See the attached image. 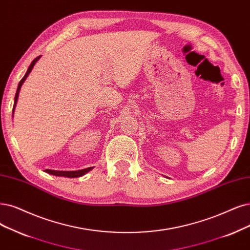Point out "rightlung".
I'll list each match as a JSON object with an SVG mask.
<instances>
[{
	"label": "right lung",
	"instance_id": "obj_1",
	"mask_svg": "<svg viewBox=\"0 0 250 250\" xmlns=\"http://www.w3.org/2000/svg\"><path fill=\"white\" fill-rule=\"evenodd\" d=\"M41 57V55H40ZM40 57L36 58L32 63L30 64L29 69H27L25 75L23 76V78L20 81V83H18V86H17V90H16V94H15V98H14V105H13V110H12V114H14V109L16 107V103H17V100H18V95H20V90H21V87L22 85V83L24 82V80L26 79V77L29 76V74L31 73L32 69L34 68L35 63L38 62V60L40 59ZM92 169V167L90 168H86V169H82V170H78V171H55V170H48L46 169L45 172L48 173V174H51V175H55V176H63V177H69V178H75V177H80V176H83V175L86 174L87 172H89L90 170Z\"/></svg>",
	"mask_w": 250,
	"mask_h": 250
}]
</instances>
